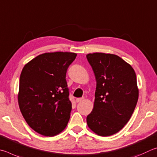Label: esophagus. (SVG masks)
<instances>
[{
    "instance_id": "esophagus-1",
    "label": "esophagus",
    "mask_w": 157,
    "mask_h": 157,
    "mask_svg": "<svg viewBox=\"0 0 157 157\" xmlns=\"http://www.w3.org/2000/svg\"><path fill=\"white\" fill-rule=\"evenodd\" d=\"M84 99H85L84 97L78 98H76V103H80V102H81V101H83Z\"/></svg>"
}]
</instances>
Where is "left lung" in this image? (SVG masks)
<instances>
[{"label":"left lung","instance_id":"8db88e82","mask_svg":"<svg viewBox=\"0 0 157 157\" xmlns=\"http://www.w3.org/2000/svg\"><path fill=\"white\" fill-rule=\"evenodd\" d=\"M86 57L97 81L87 125L98 135L110 136L124 127L135 109L139 98L135 71L117 55L97 52Z\"/></svg>","mask_w":157,"mask_h":157}]
</instances>
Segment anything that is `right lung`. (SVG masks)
Returning a JSON list of instances; mask_svg holds the SVG:
<instances>
[{"label": "right lung", "instance_id": "add662e5", "mask_svg": "<svg viewBox=\"0 0 157 157\" xmlns=\"http://www.w3.org/2000/svg\"><path fill=\"white\" fill-rule=\"evenodd\" d=\"M76 55L63 52L42 54L21 71L19 108L29 127L43 136L56 135L67 125L71 103L65 76Z\"/></svg>", "mask_w": 157, "mask_h": 157}]
</instances>
